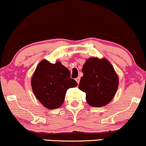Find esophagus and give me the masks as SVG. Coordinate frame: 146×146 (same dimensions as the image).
Returning <instances> with one entry per match:
<instances>
[{
	"label": "esophagus",
	"mask_w": 146,
	"mask_h": 146,
	"mask_svg": "<svg viewBox=\"0 0 146 146\" xmlns=\"http://www.w3.org/2000/svg\"><path fill=\"white\" fill-rule=\"evenodd\" d=\"M75 80H76V81L77 82V83L78 84V83L80 82V77H78V78H76Z\"/></svg>",
	"instance_id": "34e87169"
}]
</instances>
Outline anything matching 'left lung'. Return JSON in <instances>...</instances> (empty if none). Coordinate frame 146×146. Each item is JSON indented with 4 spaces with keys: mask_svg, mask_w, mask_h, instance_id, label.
<instances>
[{
    "mask_svg": "<svg viewBox=\"0 0 146 146\" xmlns=\"http://www.w3.org/2000/svg\"><path fill=\"white\" fill-rule=\"evenodd\" d=\"M83 76L78 88L86 93L88 104L102 107L108 104L115 94L118 78L112 66L106 59L91 58L82 68Z\"/></svg>",
    "mask_w": 146,
    "mask_h": 146,
    "instance_id": "1",
    "label": "left lung"
}]
</instances>
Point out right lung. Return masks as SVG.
I'll return each mask as SVG.
<instances>
[{
    "label": "right lung",
    "instance_id": "right-lung-1",
    "mask_svg": "<svg viewBox=\"0 0 146 146\" xmlns=\"http://www.w3.org/2000/svg\"><path fill=\"white\" fill-rule=\"evenodd\" d=\"M32 88L35 96L48 109L61 106L68 89L76 87L69 70L59 62L52 64L45 60L38 64L32 78Z\"/></svg>",
    "mask_w": 146,
    "mask_h": 146
}]
</instances>
